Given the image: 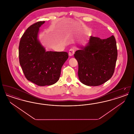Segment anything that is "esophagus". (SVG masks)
Here are the masks:
<instances>
[{
	"instance_id": "34e87169",
	"label": "esophagus",
	"mask_w": 134,
	"mask_h": 134,
	"mask_svg": "<svg viewBox=\"0 0 134 134\" xmlns=\"http://www.w3.org/2000/svg\"><path fill=\"white\" fill-rule=\"evenodd\" d=\"M74 52H75V51H74V50L73 49H70L69 51V53H68L69 56H73L74 55Z\"/></svg>"
}]
</instances>
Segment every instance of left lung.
<instances>
[{
	"label": "left lung",
	"mask_w": 134,
	"mask_h": 134,
	"mask_svg": "<svg viewBox=\"0 0 134 134\" xmlns=\"http://www.w3.org/2000/svg\"><path fill=\"white\" fill-rule=\"evenodd\" d=\"M118 56L114 36L105 39L90 36L85 46L75 52L78 75L81 83L90 86L102 85L113 75Z\"/></svg>",
	"instance_id": "1"
}]
</instances>
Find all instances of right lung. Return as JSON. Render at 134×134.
Returning <instances> with one entry per match:
<instances>
[{
    "instance_id": "add662e5",
    "label": "right lung",
    "mask_w": 134,
    "mask_h": 134,
    "mask_svg": "<svg viewBox=\"0 0 134 134\" xmlns=\"http://www.w3.org/2000/svg\"><path fill=\"white\" fill-rule=\"evenodd\" d=\"M45 23L38 21L29 26L19 48V63L26 78L41 86L57 82L61 68L68 58L66 52L46 51L38 38L39 28Z\"/></svg>"
}]
</instances>
